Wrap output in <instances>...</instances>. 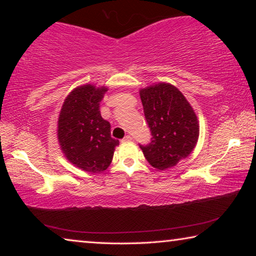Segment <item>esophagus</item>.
<instances>
[{
    "instance_id": "esophagus-1",
    "label": "esophagus",
    "mask_w": 256,
    "mask_h": 256,
    "mask_svg": "<svg viewBox=\"0 0 256 256\" xmlns=\"http://www.w3.org/2000/svg\"><path fill=\"white\" fill-rule=\"evenodd\" d=\"M132 136H125L124 138L122 140V142H128V141H132Z\"/></svg>"
}]
</instances>
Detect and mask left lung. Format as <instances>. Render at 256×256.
<instances>
[{
	"mask_svg": "<svg viewBox=\"0 0 256 256\" xmlns=\"http://www.w3.org/2000/svg\"><path fill=\"white\" fill-rule=\"evenodd\" d=\"M151 142L141 146L146 159L159 170L174 167L196 148L200 126L192 106L175 86L166 82L140 90Z\"/></svg>",
	"mask_w": 256,
	"mask_h": 256,
	"instance_id": "left-lung-1",
	"label": "left lung"
}]
</instances>
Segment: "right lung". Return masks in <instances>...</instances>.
Listing matches in <instances>:
<instances>
[{
	"label": "right lung",
	"mask_w": 256,
	"mask_h": 256,
	"mask_svg": "<svg viewBox=\"0 0 256 256\" xmlns=\"http://www.w3.org/2000/svg\"><path fill=\"white\" fill-rule=\"evenodd\" d=\"M107 90L94 84L76 86L64 100L58 120L62 152L71 164L92 174L107 170L120 144L110 136V124L99 110Z\"/></svg>",
	"instance_id": "obj_1"
}]
</instances>
